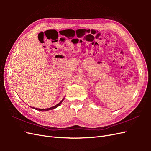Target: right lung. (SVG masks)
Instances as JSON below:
<instances>
[{
  "mask_svg": "<svg viewBox=\"0 0 151 151\" xmlns=\"http://www.w3.org/2000/svg\"><path fill=\"white\" fill-rule=\"evenodd\" d=\"M64 99V98H63L62 101L59 103L58 104H57V105H55V106H53V107H51V108H45V109H39V108H35V109H37V110H39V111H48V110H50V109H55V108H56L57 107H58V106H60V104L62 103V102L63 101V100ZM33 108V107H32Z\"/></svg>",
  "mask_w": 151,
  "mask_h": 151,
  "instance_id": "obj_1",
  "label": "right lung"
}]
</instances>
